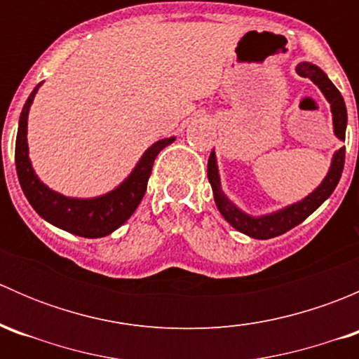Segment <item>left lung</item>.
I'll use <instances>...</instances> for the list:
<instances>
[{"label": "left lung", "instance_id": "8db88e82", "mask_svg": "<svg viewBox=\"0 0 359 359\" xmlns=\"http://www.w3.org/2000/svg\"><path fill=\"white\" fill-rule=\"evenodd\" d=\"M297 74L302 78H309L321 93L325 99L330 104L332 111V123H334V133L339 140H346V126H347V109L346 102H344L342 95L339 90L335 88L334 83L328 79L325 71L318 67L316 64L311 62H300L295 67ZM344 159H346V147H340L335 151L332 156L330 168H328L327 175L321 180L320 186L302 198L300 201L292 203V205L283 206V208L276 210V212L264 213V215H250V213L243 212L236 203H233L226 196L222 191V184H220V173L219 165H217L215 151H212L208 158V182L213 191V200H215L217 208H219L220 215L231 224L236 231L247 234L250 238L255 240H269V238L280 236V234L287 233L292 227L299 226L300 222L307 219L311 213L316 208H320L325 201L330 198L334 193L337 184H339L340 175L344 170Z\"/></svg>", "mask_w": 359, "mask_h": 359}]
</instances>
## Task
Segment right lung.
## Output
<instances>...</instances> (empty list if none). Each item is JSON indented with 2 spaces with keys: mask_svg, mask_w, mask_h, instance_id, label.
Wrapping results in <instances>:
<instances>
[{
  "mask_svg": "<svg viewBox=\"0 0 359 359\" xmlns=\"http://www.w3.org/2000/svg\"><path fill=\"white\" fill-rule=\"evenodd\" d=\"M39 83L31 92L29 99L25 100L22 112L19 119V132H17L15 142V168L19 175L20 187H22L25 198L31 203L41 219L50 222L59 229L76 234L81 238H104L114 233L121 227L126 220L132 217L139 203L142 201L147 189L151 170H153L154 159L159 151L175 140V137L161 139L147 147L123 182H119L114 189L107 191L106 194L93 198H72L64 196L57 191L50 189L46 184L39 180L32 168L31 158H29L27 146V118L34 97L38 93Z\"/></svg>",
  "mask_w": 359,
  "mask_h": 359,
  "instance_id": "obj_1",
  "label": "right lung"
}]
</instances>
